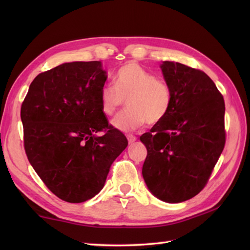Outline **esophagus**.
<instances>
[{"label": "esophagus", "instance_id": "obj_1", "mask_svg": "<svg viewBox=\"0 0 250 250\" xmlns=\"http://www.w3.org/2000/svg\"><path fill=\"white\" fill-rule=\"evenodd\" d=\"M126 137H128V142H129V144H133V143H134V142H136V140H137L134 135H128Z\"/></svg>", "mask_w": 250, "mask_h": 250}]
</instances>
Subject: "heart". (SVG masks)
<instances>
[{
  "label": "heart",
  "mask_w": 250,
  "mask_h": 250,
  "mask_svg": "<svg viewBox=\"0 0 250 250\" xmlns=\"http://www.w3.org/2000/svg\"><path fill=\"white\" fill-rule=\"evenodd\" d=\"M114 86H104L100 92L101 110L105 116H114L126 100L129 109L113 120L114 128L122 132H133L146 122L157 125L171 109L173 92L163 79L135 62L120 66L114 77Z\"/></svg>",
  "instance_id": "obj_1"
}]
</instances>
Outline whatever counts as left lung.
<instances>
[{
  "label": "left lung",
  "instance_id": "left-lung-1",
  "mask_svg": "<svg viewBox=\"0 0 250 250\" xmlns=\"http://www.w3.org/2000/svg\"><path fill=\"white\" fill-rule=\"evenodd\" d=\"M160 67L173 102L166 118L141 136L147 149L142 174L156 198L180 203L205 187L224 150L225 101L204 72L172 61Z\"/></svg>",
  "mask_w": 250,
  "mask_h": 250
}]
</instances>
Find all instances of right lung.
Here are the masks:
<instances>
[{
    "mask_svg": "<svg viewBox=\"0 0 250 250\" xmlns=\"http://www.w3.org/2000/svg\"><path fill=\"white\" fill-rule=\"evenodd\" d=\"M106 79L101 61L63 63L34 78L21 106L29 162L47 188L70 203L97 195L128 146L101 110Z\"/></svg>",
    "mask_w": 250,
    "mask_h": 250,
    "instance_id": "1",
    "label": "right lung"
}]
</instances>
